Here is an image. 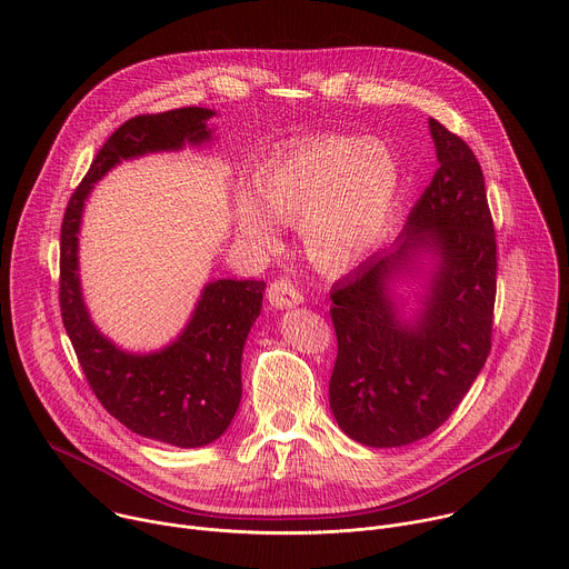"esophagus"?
Returning <instances> with one entry per match:
<instances>
[{
  "label": "esophagus",
  "instance_id": "34e87169",
  "mask_svg": "<svg viewBox=\"0 0 569 569\" xmlns=\"http://www.w3.org/2000/svg\"><path fill=\"white\" fill-rule=\"evenodd\" d=\"M268 299H270V303L274 306V308H292V306H297V303H301L303 301V297H301V292L295 288V283L290 281V279H277V281H272L270 283V288H268Z\"/></svg>",
  "mask_w": 569,
  "mask_h": 569
}]
</instances>
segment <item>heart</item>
I'll list each match as a JSON object with an SVG mask.
<instances>
[{
	"mask_svg": "<svg viewBox=\"0 0 569 569\" xmlns=\"http://www.w3.org/2000/svg\"><path fill=\"white\" fill-rule=\"evenodd\" d=\"M398 191V161L382 141L329 134L272 159L257 178V198L236 196L233 220L257 246L272 242V218L301 224L310 259L340 270L376 246Z\"/></svg>",
	"mask_w": 569,
	"mask_h": 569,
	"instance_id": "b5f03b06",
	"label": "heart"
}]
</instances>
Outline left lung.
<instances>
[{
  "label": "left lung",
  "mask_w": 569,
  "mask_h": 569,
  "mask_svg": "<svg viewBox=\"0 0 569 569\" xmlns=\"http://www.w3.org/2000/svg\"><path fill=\"white\" fill-rule=\"evenodd\" d=\"M439 169L389 250L331 288L338 360L329 402L369 448H400L448 421L491 351L498 248L483 176L468 143L430 119ZM432 260L405 318L392 283Z\"/></svg>",
  "instance_id": "1"
}]
</instances>
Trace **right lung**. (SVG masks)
<instances>
[{"label": "right lung", "instance_id": "1", "mask_svg": "<svg viewBox=\"0 0 569 569\" xmlns=\"http://www.w3.org/2000/svg\"><path fill=\"white\" fill-rule=\"evenodd\" d=\"M213 114L207 108H180L126 121L69 198L60 229V310L92 391L128 430L176 448L209 446L229 428L242 393V347L261 315L266 281H209L169 347L130 353L108 340L90 317L80 290L78 233L86 200L108 171L123 159L211 141L207 121Z\"/></svg>", "mask_w": 569, "mask_h": 569}]
</instances>
